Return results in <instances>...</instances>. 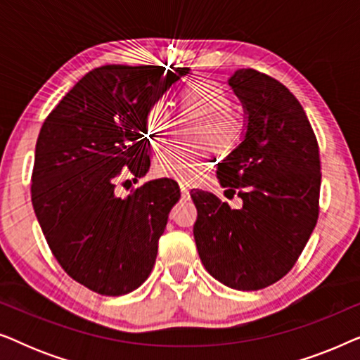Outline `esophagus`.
Segmentation results:
<instances>
[{"mask_svg":"<svg viewBox=\"0 0 360 360\" xmlns=\"http://www.w3.org/2000/svg\"><path fill=\"white\" fill-rule=\"evenodd\" d=\"M180 193H181V200H188V198H190V190H188V186L184 185V184L180 185Z\"/></svg>","mask_w":360,"mask_h":360,"instance_id":"esophagus-1","label":"esophagus"}]
</instances>
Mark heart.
<instances>
[{
    "label": "heart",
    "mask_w": 360,
    "mask_h": 360,
    "mask_svg": "<svg viewBox=\"0 0 360 360\" xmlns=\"http://www.w3.org/2000/svg\"><path fill=\"white\" fill-rule=\"evenodd\" d=\"M185 117L198 121L191 137L198 147H167L154 159V174L176 181L195 180L210 165L208 146L214 154H229L244 134V121L231 110L233 101L218 83L200 82L186 86L180 96ZM172 112L165 101H155L146 115V136L154 147L165 142L172 127Z\"/></svg>",
    "instance_id": "1"
}]
</instances>
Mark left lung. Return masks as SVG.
I'll return each instance as SVG.
<instances>
[{"label":"left lung","mask_w":360,"mask_h":360,"mask_svg":"<svg viewBox=\"0 0 360 360\" xmlns=\"http://www.w3.org/2000/svg\"><path fill=\"white\" fill-rule=\"evenodd\" d=\"M245 112L240 144L216 175L239 210L196 190L193 236L210 275L234 290H260L288 274L318 221L321 167L304 110L275 78L239 68L228 80Z\"/></svg>","instance_id":"1"}]
</instances>
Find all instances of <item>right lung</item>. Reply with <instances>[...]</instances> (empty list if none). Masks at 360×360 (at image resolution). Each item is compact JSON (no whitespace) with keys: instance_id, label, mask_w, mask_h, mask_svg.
Returning a JSON list of instances; mask_svg holds the SVG:
<instances>
[{"instance_id":"1","label":"right lung","mask_w":360,"mask_h":360,"mask_svg":"<svg viewBox=\"0 0 360 360\" xmlns=\"http://www.w3.org/2000/svg\"><path fill=\"white\" fill-rule=\"evenodd\" d=\"M190 68L103 65L53 108L39 132L31 198L62 269L106 297L141 287L180 198L176 181L150 180L126 198L116 185L149 172L146 115Z\"/></svg>"}]
</instances>
